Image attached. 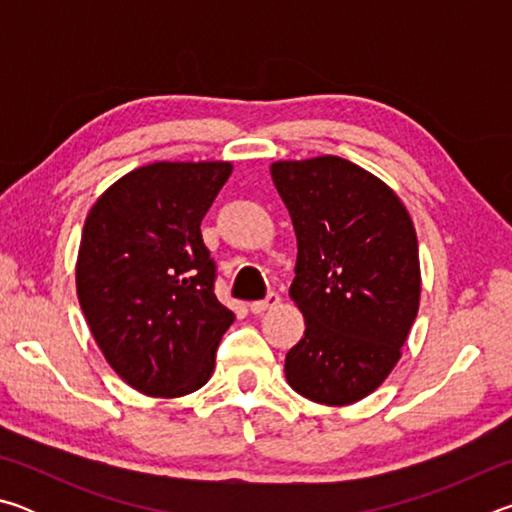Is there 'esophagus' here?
Wrapping results in <instances>:
<instances>
[{
    "mask_svg": "<svg viewBox=\"0 0 512 512\" xmlns=\"http://www.w3.org/2000/svg\"><path fill=\"white\" fill-rule=\"evenodd\" d=\"M275 305H280V296H277L275 291H268L264 300L250 302V311H253V314H264V311L273 309Z\"/></svg>",
    "mask_w": 512,
    "mask_h": 512,
    "instance_id": "esophagus-1",
    "label": "esophagus"
}]
</instances>
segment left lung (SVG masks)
I'll return each instance as SVG.
<instances>
[{"mask_svg": "<svg viewBox=\"0 0 512 512\" xmlns=\"http://www.w3.org/2000/svg\"><path fill=\"white\" fill-rule=\"evenodd\" d=\"M271 176L298 237L289 296L305 316L287 381L311 402L352 404L388 377L418 316L411 216L391 187L336 155L275 162Z\"/></svg>", "mask_w": 512, "mask_h": 512, "instance_id": "1", "label": "left lung"}]
</instances>
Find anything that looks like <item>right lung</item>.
Wrapping results in <instances>:
<instances>
[{"instance_id": "right-lung-1", "label": "right lung", "mask_w": 512, "mask_h": 512, "mask_svg": "<svg viewBox=\"0 0 512 512\" xmlns=\"http://www.w3.org/2000/svg\"><path fill=\"white\" fill-rule=\"evenodd\" d=\"M230 162H155L119 178L88 214L76 291L117 375L151 397L194 393L235 314L214 293L201 221Z\"/></svg>"}]
</instances>
